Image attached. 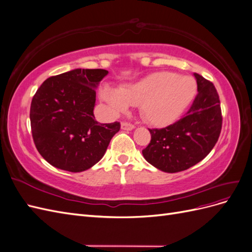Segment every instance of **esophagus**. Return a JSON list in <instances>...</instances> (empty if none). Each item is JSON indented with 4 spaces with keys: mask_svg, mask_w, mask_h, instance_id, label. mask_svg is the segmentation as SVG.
<instances>
[{
    "mask_svg": "<svg viewBox=\"0 0 252 252\" xmlns=\"http://www.w3.org/2000/svg\"><path fill=\"white\" fill-rule=\"evenodd\" d=\"M121 128L123 129V130H132V129H134V125L131 123H128V122H123V123L121 124Z\"/></svg>",
    "mask_w": 252,
    "mask_h": 252,
    "instance_id": "obj_1",
    "label": "esophagus"
}]
</instances>
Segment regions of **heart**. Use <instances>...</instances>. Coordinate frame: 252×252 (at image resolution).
<instances>
[{
	"instance_id": "b5f03b06",
	"label": "heart",
	"mask_w": 252,
	"mask_h": 252,
	"mask_svg": "<svg viewBox=\"0 0 252 252\" xmlns=\"http://www.w3.org/2000/svg\"><path fill=\"white\" fill-rule=\"evenodd\" d=\"M197 85L193 78L173 72H155L121 89L105 86L102 100L113 113L140 106L143 118L156 126L177 121L192 102Z\"/></svg>"
}]
</instances>
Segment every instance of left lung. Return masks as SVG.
Wrapping results in <instances>:
<instances>
[{
  "mask_svg": "<svg viewBox=\"0 0 252 252\" xmlns=\"http://www.w3.org/2000/svg\"><path fill=\"white\" fill-rule=\"evenodd\" d=\"M197 94L186 116L161 129H149L151 140L142 154L164 172L174 173L194 166L215 147L222 129V111L213 84L194 73Z\"/></svg>",
  "mask_w": 252,
  "mask_h": 252,
  "instance_id": "8db88e82",
  "label": "left lung"
}]
</instances>
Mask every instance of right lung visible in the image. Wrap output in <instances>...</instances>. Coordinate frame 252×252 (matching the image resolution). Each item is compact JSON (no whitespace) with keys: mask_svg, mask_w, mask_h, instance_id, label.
Listing matches in <instances>:
<instances>
[{"mask_svg":"<svg viewBox=\"0 0 252 252\" xmlns=\"http://www.w3.org/2000/svg\"><path fill=\"white\" fill-rule=\"evenodd\" d=\"M108 71L73 69L50 77L36 90L30 106V125L35 147L59 169L81 172L105 155L119 122L94 120L95 89Z\"/></svg>","mask_w":252,"mask_h":252,"instance_id":"add662e5","label":"right lung"}]
</instances>
